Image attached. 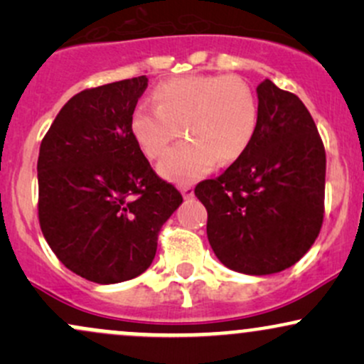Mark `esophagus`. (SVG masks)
Listing matches in <instances>:
<instances>
[{"instance_id": "esophagus-1", "label": "esophagus", "mask_w": 364, "mask_h": 364, "mask_svg": "<svg viewBox=\"0 0 364 364\" xmlns=\"http://www.w3.org/2000/svg\"><path fill=\"white\" fill-rule=\"evenodd\" d=\"M181 195L185 196V198H193V195H195L193 188H191V186H181Z\"/></svg>"}]
</instances>
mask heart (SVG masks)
<instances>
[{
    "instance_id": "heart-1",
    "label": "heart",
    "mask_w": 364,
    "mask_h": 364,
    "mask_svg": "<svg viewBox=\"0 0 364 364\" xmlns=\"http://www.w3.org/2000/svg\"><path fill=\"white\" fill-rule=\"evenodd\" d=\"M154 106L140 104L129 116V132L149 159L164 156L179 135H186L159 164L174 183H190L229 164L255 139L260 111L253 87L237 75H186L159 83ZM182 128L179 129L178 127Z\"/></svg>"
}]
</instances>
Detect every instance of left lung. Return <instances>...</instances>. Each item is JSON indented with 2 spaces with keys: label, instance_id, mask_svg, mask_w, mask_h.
Here are the masks:
<instances>
[{
  "label": "left lung",
  "instance_id": "obj_1",
  "mask_svg": "<svg viewBox=\"0 0 364 364\" xmlns=\"http://www.w3.org/2000/svg\"><path fill=\"white\" fill-rule=\"evenodd\" d=\"M258 128L246 152L195 195L220 263L248 275L277 274L311 248L323 220L325 149L298 95L263 80Z\"/></svg>",
  "mask_w": 364,
  "mask_h": 364
}]
</instances>
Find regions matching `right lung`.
Returning a JSON list of instances; mask_svg holds the SVG:
<instances>
[{
	"label": "right lung",
	"mask_w": 364,
	"mask_h": 364,
	"mask_svg": "<svg viewBox=\"0 0 364 364\" xmlns=\"http://www.w3.org/2000/svg\"><path fill=\"white\" fill-rule=\"evenodd\" d=\"M145 75L73 95L41 141L39 223L66 269L116 284L149 269L183 196L150 168L129 132Z\"/></svg>",
	"instance_id": "add662e5"
}]
</instances>
